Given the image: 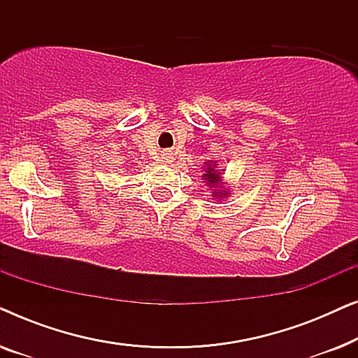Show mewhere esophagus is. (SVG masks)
<instances>
[{"mask_svg":"<svg viewBox=\"0 0 358 358\" xmlns=\"http://www.w3.org/2000/svg\"><path fill=\"white\" fill-rule=\"evenodd\" d=\"M159 161L164 164H171L173 163V153H169V151H163L159 156Z\"/></svg>","mask_w":358,"mask_h":358,"instance_id":"esophagus-1","label":"esophagus"}]
</instances>
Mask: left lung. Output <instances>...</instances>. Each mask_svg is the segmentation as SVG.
<instances>
[{
	"instance_id": "8db88e82",
	"label": "left lung",
	"mask_w": 358,
	"mask_h": 358,
	"mask_svg": "<svg viewBox=\"0 0 358 358\" xmlns=\"http://www.w3.org/2000/svg\"><path fill=\"white\" fill-rule=\"evenodd\" d=\"M205 179V182H207L210 187H215L213 189V197H227L228 195V190H218L217 187L218 185H222V173H220V169H217V164H207V171H205V174L202 176Z\"/></svg>"
}]
</instances>
